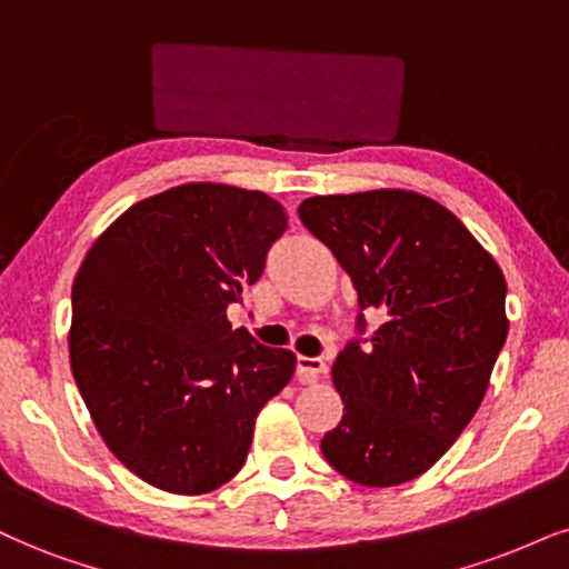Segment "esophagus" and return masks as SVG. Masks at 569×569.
I'll list each match as a JSON object with an SVG mask.
<instances>
[{"label":"esophagus","mask_w":569,"mask_h":569,"mask_svg":"<svg viewBox=\"0 0 569 569\" xmlns=\"http://www.w3.org/2000/svg\"><path fill=\"white\" fill-rule=\"evenodd\" d=\"M321 375H327V363L321 359H308V356H298V377L300 382H317Z\"/></svg>","instance_id":"34e87169"}]
</instances>
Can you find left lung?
<instances>
[{
	"label": "left lung",
	"instance_id": "left-lung-1",
	"mask_svg": "<svg viewBox=\"0 0 569 569\" xmlns=\"http://www.w3.org/2000/svg\"><path fill=\"white\" fill-rule=\"evenodd\" d=\"M303 227L385 321L332 367L346 413L321 440L342 478L390 488L425 475L475 417L507 342V279L451 210L409 189L319 194ZM367 319L359 313V332Z\"/></svg>",
	"mask_w": 569,
	"mask_h": 569
}]
</instances>
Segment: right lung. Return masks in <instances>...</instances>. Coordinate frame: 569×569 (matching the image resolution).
Returning a JSON list of instances; mask_svg holds the SVG:
<instances>
[{"mask_svg":"<svg viewBox=\"0 0 569 569\" xmlns=\"http://www.w3.org/2000/svg\"><path fill=\"white\" fill-rule=\"evenodd\" d=\"M284 229L269 194L192 181L131 206L83 258L70 369L104 446L150 486L200 496L229 482L292 380V350L227 319Z\"/></svg>","mask_w":569,"mask_h":569,"instance_id":"obj_1","label":"right lung"}]
</instances>
